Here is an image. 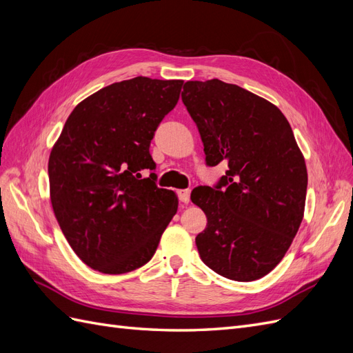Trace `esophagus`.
Returning a JSON list of instances; mask_svg holds the SVG:
<instances>
[{"instance_id":"1","label":"esophagus","mask_w":353,"mask_h":353,"mask_svg":"<svg viewBox=\"0 0 353 353\" xmlns=\"http://www.w3.org/2000/svg\"><path fill=\"white\" fill-rule=\"evenodd\" d=\"M176 193H178V199L183 201V203H188L190 201V194H191L190 190H178Z\"/></svg>"}]
</instances>
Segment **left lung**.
<instances>
[{
	"instance_id": "left-lung-1",
	"label": "left lung",
	"mask_w": 353,
	"mask_h": 353,
	"mask_svg": "<svg viewBox=\"0 0 353 353\" xmlns=\"http://www.w3.org/2000/svg\"><path fill=\"white\" fill-rule=\"evenodd\" d=\"M197 125L206 165H228L191 201L208 218L196 237L201 261L234 281H254L281 262L301 227L307 172L281 110L239 85L188 81L181 94Z\"/></svg>"
}]
</instances>
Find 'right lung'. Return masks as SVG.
Returning <instances> with one entry per match:
<instances>
[{"label": "right lung", "instance_id": "add662e5", "mask_svg": "<svg viewBox=\"0 0 353 353\" xmlns=\"http://www.w3.org/2000/svg\"><path fill=\"white\" fill-rule=\"evenodd\" d=\"M181 87L145 77L104 87L73 109L52 147V210L73 252L95 271L145 265L176 213V194L156 185L150 143ZM141 170L152 174L143 179Z\"/></svg>", "mask_w": 353, "mask_h": 353}]
</instances>
